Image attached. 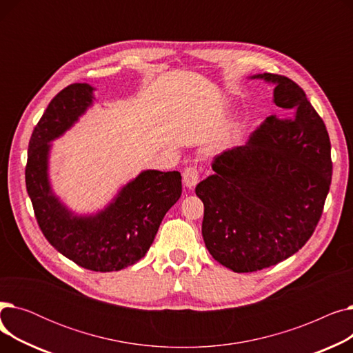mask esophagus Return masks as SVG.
Segmentation results:
<instances>
[{
	"mask_svg": "<svg viewBox=\"0 0 353 353\" xmlns=\"http://www.w3.org/2000/svg\"><path fill=\"white\" fill-rule=\"evenodd\" d=\"M199 180V170L196 167H186L183 172V184L186 186L188 189H193Z\"/></svg>",
	"mask_w": 353,
	"mask_h": 353,
	"instance_id": "1",
	"label": "esophagus"
}]
</instances>
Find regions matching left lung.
Masks as SVG:
<instances>
[{"mask_svg": "<svg viewBox=\"0 0 353 353\" xmlns=\"http://www.w3.org/2000/svg\"><path fill=\"white\" fill-rule=\"evenodd\" d=\"M250 79L274 84L270 116L245 145L216 156L196 186L205 205L201 234L209 253L236 273L279 263L310 239L332 180L326 125L305 91L285 76Z\"/></svg>", "mask_w": 353, "mask_h": 353, "instance_id": "left-lung-1", "label": "left lung"}]
</instances>
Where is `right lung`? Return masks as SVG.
<instances>
[{
    "label": "right lung",
    "mask_w": 353,
    "mask_h": 353,
    "mask_svg": "<svg viewBox=\"0 0 353 353\" xmlns=\"http://www.w3.org/2000/svg\"><path fill=\"white\" fill-rule=\"evenodd\" d=\"M94 87L74 83L48 104L28 144L26 186L35 219L50 245L92 272H117L150 249L164 214L181 196L179 172L144 170L92 214H77L54 194L48 165L51 141L61 137L94 101Z\"/></svg>",
    "instance_id": "1"
}]
</instances>
